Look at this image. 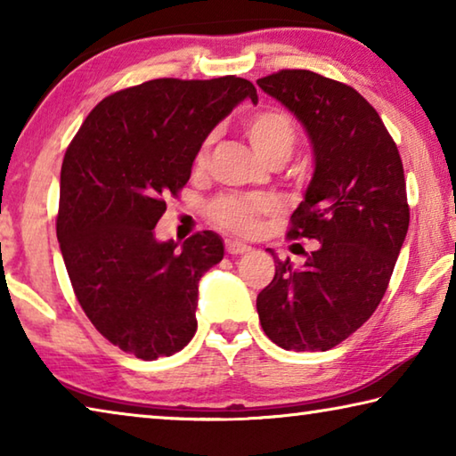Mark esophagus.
I'll return each mask as SVG.
<instances>
[{
    "instance_id": "esophagus-1",
    "label": "esophagus",
    "mask_w": 456,
    "mask_h": 456,
    "mask_svg": "<svg viewBox=\"0 0 456 456\" xmlns=\"http://www.w3.org/2000/svg\"><path fill=\"white\" fill-rule=\"evenodd\" d=\"M247 251H251V247L243 241H227V253H231V256H241V253Z\"/></svg>"
}]
</instances>
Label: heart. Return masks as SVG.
I'll list each match as a JSON object with an SVG mask.
<instances>
[{
	"label": "heart",
	"instance_id": "obj_1",
	"mask_svg": "<svg viewBox=\"0 0 456 456\" xmlns=\"http://www.w3.org/2000/svg\"><path fill=\"white\" fill-rule=\"evenodd\" d=\"M245 134L249 138L253 151L259 159L272 165H283L296 149L297 133L289 114L277 108H265L245 120ZM215 136L211 134L200 146L197 154V167H205L209 159L211 144ZM275 203L267 197H221L209 205V217L221 229L237 235H256L261 227V219L275 213Z\"/></svg>",
	"mask_w": 456,
	"mask_h": 456
}]
</instances>
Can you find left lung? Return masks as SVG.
<instances>
[{
	"label": "left lung",
	"instance_id": "8db88e82",
	"mask_svg": "<svg viewBox=\"0 0 456 456\" xmlns=\"http://www.w3.org/2000/svg\"><path fill=\"white\" fill-rule=\"evenodd\" d=\"M257 84L310 138L312 181L288 235L318 241L302 267L269 249L275 275L257 296L259 322L283 350L326 352L374 314L388 288L411 221L403 160L352 86L310 70H281Z\"/></svg>",
	"mask_w": 456,
	"mask_h": 456
}]
</instances>
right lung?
I'll use <instances>...</instances> for the list:
<instances>
[{
	"label": "right lung",
	"mask_w": 456,
	"mask_h": 456,
	"mask_svg": "<svg viewBox=\"0 0 456 456\" xmlns=\"http://www.w3.org/2000/svg\"><path fill=\"white\" fill-rule=\"evenodd\" d=\"M245 98L257 104V90L235 76L149 80L106 96L68 146L61 257L88 320L136 358L173 356L195 336L199 281L223 259V239L159 241L154 227L205 138Z\"/></svg>",
	"instance_id": "add662e5"
}]
</instances>
